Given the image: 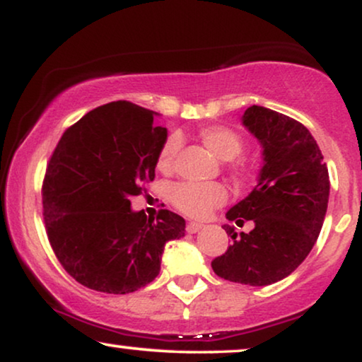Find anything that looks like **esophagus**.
Masks as SVG:
<instances>
[{
	"label": "esophagus",
	"instance_id": "obj_1",
	"mask_svg": "<svg viewBox=\"0 0 362 362\" xmlns=\"http://www.w3.org/2000/svg\"><path fill=\"white\" fill-rule=\"evenodd\" d=\"M202 226H204V224H201V222H187L186 230L189 232V234H196L197 230L202 229Z\"/></svg>",
	"mask_w": 362,
	"mask_h": 362
}]
</instances>
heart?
<instances>
[{"label":"heart","mask_w":362,"mask_h":362,"mask_svg":"<svg viewBox=\"0 0 362 362\" xmlns=\"http://www.w3.org/2000/svg\"><path fill=\"white\" fill-rule=\"evenodd\" d=\"M197 138L219 160L229 161L232 175L239 180L249 176L250 165L245 158L240 156L244 150V138L240 133L224 125H209L197 132ZM180 141L176 136H170L163 143L156 156V168L161 173H171L175 170V161ZM171 204L189 217H206L216 207L227 201V189L219 182H180L170 189Z\"/></svg>","instance_id":"heart-1"}]
</instances>
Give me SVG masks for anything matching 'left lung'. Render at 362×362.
I'll use <instances>...</instances> for the list:
<instances>
[{
  "mask_svg": "<svg viewBox=\"0 0 362 362\" xmlns=\"http://www.w3.org/2000/svg\"><path fill=\"white\" fill-rule=\"evenodd\" d=\"M242 123L264 148V166L254 191L226 216L255 227L237 237L226 224L232 245L211 265L224 280L265 286L288 276L313 249L328 209L329 175L318 143L300 122L252 105Z\"/></svg>",
  "mask_w": 362,
  "mask_h": 362,
  "instance_id": "1",
  "label": "left lung"
}]
</instances>
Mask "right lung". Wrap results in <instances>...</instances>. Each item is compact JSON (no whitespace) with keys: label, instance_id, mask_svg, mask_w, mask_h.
<instances>
[{"label":"right lung","instance_id":"obj_1","mask_svg":"<svg viewBox=\"0 0 362 362\" xmlns=\"http://www.w3.org/2000/svg\"><path fill=\"white\" fill-rule=\"evenodd\" d=\"M156 112L110 102L69 127L47 163L42 209L47 239L64 270L78 284L125 295L160 274L166 242L185 235L186 222L161 209L155 217L130 209L132 197L155 180L168 132L153 127Z\"/></svg>","mask_w":362,"mask_h":362}]
</instances>
